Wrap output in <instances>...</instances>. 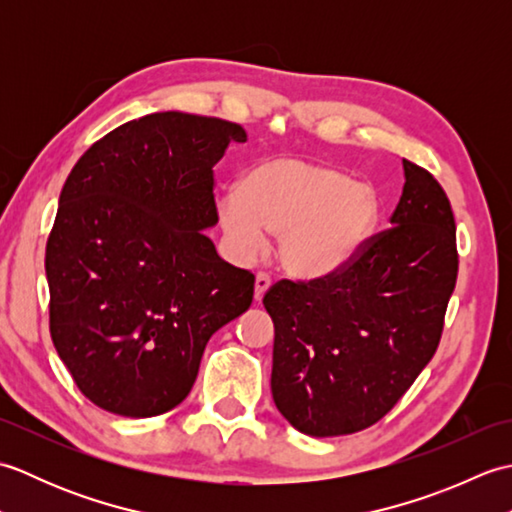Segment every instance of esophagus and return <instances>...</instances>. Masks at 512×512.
<instances>
[{
	"instance_id": "34e87169",
	"label": "esophagus",
	"mask_w": 512,
	"mask_h": 512,
	"mask_svg": "<svg viewBox=\"0 0 512 512\" xmlns=\"http://www.w3.org/2000/svg\"><path fill=\"white\" fill-rule=\"evenodd\" d=\"M268 288H270V277L266 273H257V277H255V301H262Z\"/></svg>"
}]
</instances>
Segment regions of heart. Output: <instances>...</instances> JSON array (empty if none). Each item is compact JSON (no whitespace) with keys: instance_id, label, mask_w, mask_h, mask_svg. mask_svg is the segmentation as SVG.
<instances>
[{"instance_id":"obj_1","label":"heart","mask_w":512,"mask_h":512,"mask_svg":"<svg viewBox=\"0 0 512 512\" xmlns=\"http://www.w3.org/2000/svg\"><path fill=\"white\" fill-rule=\"evenodd\" d=\"M217 222L237 257L264 246V228L277 233L279 262L295 275H323L347 264L372 237L380 217L369 182L299 156H270L250 167L239 187L215 202Z\"/></svg>"}]
</instances>
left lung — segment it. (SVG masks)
Wrapping results in <instances>:
<instances>
[{"mask_svg":"<svg viewBox=\"0 0 512 512\" xmlns=\"http://www.w3.org/2000/svg\"><path fill=\"white\" fill-rule=\"evenodd\" d=\"M402 169L389 231L336 273L284 279L264 297L275 323L273 400L306 436L372 427L438 350L458 279L455 220L429 171L409 160Z\"/></svg>","mask_w":512,"mask_h":512,"instance_id":"8db88e82","label":"left lung"}]
</instances>
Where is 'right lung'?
I'll return each mask as SVG.
<instances>
[{
	"mask_svg": "<svg viewBox=\"0 0 512 512\" xmlns=\"http://www.w3.org/2000/svg\"><path fill=\"white\" fill-rule=\"evenodd\" d=\"M246 132L156 112L76 162L46 246L50 334L76 387L127 418L189 396L211 336L253 303L255 275L217 255L213 167Z\"/></svg>",
	"mask_w": 512,
	"mask_h": 512,
	"instance_id": "obj_1",
	"label": "right lung"
}]
</instances>
